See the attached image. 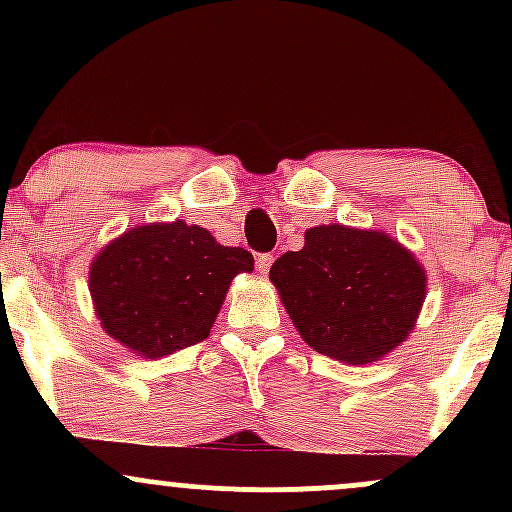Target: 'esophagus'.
Returning <instances> with one entry per match:
<instances>
[{"label":"esophagus","instance_id":"obj_1","mask_svg":"<svg viewBox=\"0 0 512 512\" xmlns=\"http://www.w3.org/2000/svg\"><path fill=\"white\" fill-rule=\"evenodd\" d=\"M274 257L272 252H262V255H257V272H260L262 276L269 274V267H272Z\"/></svg>","mask_w":512,"mask_h":512}]
</instances>
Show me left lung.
Wrapping results in <instances>:
<instances>
[{
    "instance_id": "1",
    "label": "left lung",
    "mask_w": 512,
    "mask_h": 512,
    "mask_svg": "<svg viewBox=\"0 0 512 512\" xmlns=\"http://www.w3.org/2000/svg\"><path fill=\"white\" fill-rule=\"evenodd\" d=\"M305 344L344 363L378 361L407 339L426 296L409 250L378 231L334 223L305 233L269 269Z\"/></svg>"
}]
</instances>
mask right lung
I'll return each mask as SVG.
<instances>
[{"label":"right lung","instance_id":"add662e5","mask_svg":"<svg viewBox=\"0 0 512 512\" xmlns=\"http://www.w3.org/2000/svg\"><path fill=\"white\" fill-rule=\"evenodd\" d=\"M252 267L248 250L173 221L132 228L110 243L88 284L103 330L139 356L161 358L207 339L231 279Z\"/></svg>","mask_w":512,"mask_h":512}]
</instances>
